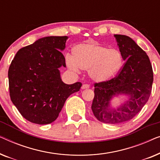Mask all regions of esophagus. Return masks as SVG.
Listing matches in <instances>:
<instances>
[{
	"label": "esophagus",
	"mask_w": 160,
	"mask_h": 160,
	"mask_svg": "<svg viewBox=\"0 0 160 160\" xmlns=\"http://www.w3.org/2000/svg\"><path fill=\"white\" fill-rule=\"evenodd\" d=\"M89 84H83L82 87V89H89Z\"/></svg>",
	"instance_id": "1"
}]
</instances>
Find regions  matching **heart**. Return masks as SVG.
Listing matches in <instances>:
<instances>
[{"instance_id":"1","label":"heart","mask_w":160,"mask_h":160,"mask_svg":"<svg viewBox=\"0 0 160 160\" xmlns=\"http://www.w3.org/2000/svg\"><path fill=\"white\" fill-rule=\"evenodd\" d=\"M122 62V56L118 50L94 41L77 44L73 49V56H65V62L70 69L76 72L88 70L89 77L97 82H108L114 78Z\"/></svg>"}]
</instances>
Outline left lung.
Listing matches in <instances>:
<instances>
[{"instance_id":"1","label":"left lung","mask_w":160,"mask_h":160,"mask_svg":"<svg viewBox=\"0 0 160 160\" xmlns=\"http://www.w3.org/2000/svg\"><path fill=\"white\" fill-rule=\"evenodd\" d=\"M113 36L125 63L117 77L95 84L92 110L100 122L115 124L132 119L143 108L150 97L154 78L146 52L130 37ZM120 95L125 96V100L113 107L112 100Z\"/></svg>"}]
</instances>
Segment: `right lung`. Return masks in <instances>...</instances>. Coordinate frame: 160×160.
<instances>
[{"instance_id":"add662e5","label":"right lung","mask_w":160,"mask_h":160,"mask_svg":"<svg viewBox=\"0 0 160 160\" xmlns=\"http://www.w3.org/2000/svg\"><path fill=\"white\" fill-rule=\"evenodd\" d=\"M68 36H47L17 52L8 69L10 98L21 115L32 123L55 121L71 94L82 84H66L60 69Z\"/></svg>"}]
</instances>
